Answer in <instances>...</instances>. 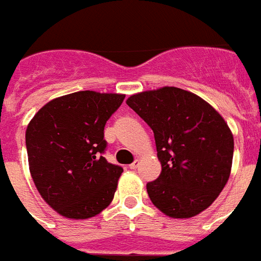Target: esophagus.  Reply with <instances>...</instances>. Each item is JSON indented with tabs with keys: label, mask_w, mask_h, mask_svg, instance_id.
<instances>
[{
	"label": "esophagus",
	"mask_w": 261,
	"mask_h": 261,
	"mask_svg": "<svg viewBox=\"0 0 261 261\" xmlns=\"http://www.w3.org/2000/svg\"><path fill=\"white\" fill-rule=\"evenodd\" d=\"M138 164H139V161L137 159V161H134L133 163L130 164V166H128V168H130V170H135V168L138 167Z\"/></svg>",
	"instance_id": "obj_1"
}]
</instances>
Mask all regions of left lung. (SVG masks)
Returning <instances> with one entry per match:
<instances>
[{"mask_svg":"<svg viewBox=\"0 0 261 261\" xmlns=\"http://www.w3.org/2000/svg\"><path fill=\"white\" fill-rule=\"evenodd\" d=\"M127 105L154 133L162 172L147 183L151 201L171 218H192L204 211L231 172L233 137L222 115L178 87L135 94Z\"/></svg>","mask_w":261,"mask_h":261,"instance_id":"obj_1","label":"left lung"}]
</instances>
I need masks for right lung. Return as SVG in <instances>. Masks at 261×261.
<instances>
[{
  "mask_svg": "<svg viewBox=\"0 0 261 261\" xmlns=\"http://www.w3.org/2000/svg\"><path fill=\"white\" fill-rule=\"evenodd\" d=\"M123 99L89 90L67 94L46 103L26 128L34 185L62 216L93 218L113 200L123 168L103 156L105 126Z\"/></svg>",
  "mask_w": 261,
  "mask_h": 261,
  "instance_id": "add662e5",
  "label": "right lung"
}]
</instances>
